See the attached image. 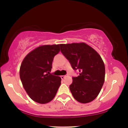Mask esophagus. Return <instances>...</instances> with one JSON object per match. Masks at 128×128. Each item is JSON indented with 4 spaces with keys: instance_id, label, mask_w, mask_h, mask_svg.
Here are the masks:
<instances>
[{
    "instance_id": "1",
    "label": "esophagus",
    "mask_w": 128,
    "mask_h": 128,
    "mask_svg": "<svg viewBox=\"0 0 128 128\" xmlns=\"http://www.w3.org/2000/svg\"><path fill=\"white\" fill-rule=\"evenodd\" d=\"M67 76V74H66V75H62V76H61V78L62 79H64Z\"/></svg>"
}]
</instances>
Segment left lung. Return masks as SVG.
Returning a JSON list of instances; mask_svg holds the SVG:
<instances>
[{"label":"left lung","mask_w":128,"mask_h":128,"mask_svg":"<svg viewBox=\"0 0 128 128\" xmlns=\"http://www.w3.org/2000/svg\"><path fill=\"white\" fill-rule=\"evenodd\" d=\"M61 52L79 76L73 77L69 88L73 98L86 104L98 96L105 80L104 61L98 52L84 42L60 44Z\"/></svg>","instance_id":"left-lung-1"}]
</instances>
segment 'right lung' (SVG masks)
Segmentation results:
<instances>
[{"label": "right lung", "mask_w": 128, "mask_h": 128, "mask_svg": "<svg viewBox=\"0 0 128 128\" xmlns=\"http://www.w3.org/2000/svg\"><path fill=\"white\" fill-rule=\"evenodd\" d=\"M60 44L45 45L26 56L20 68V78L28 94L35 102L46 104L55 98L61 85L60 76L50 74L54 56Z\"/></svg>", "instance_id": "add662e5"}]
</instances>
